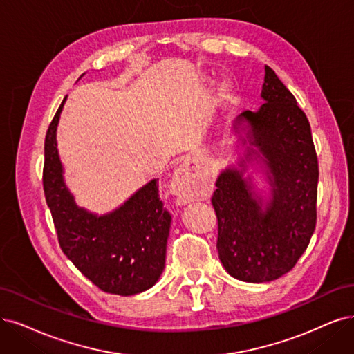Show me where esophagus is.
<instances>
[{
    "mask_svg": "<svg viewBox=\"0 0 354 354\" xmlns=\"http://www.w3.org/2000/svg\"><path fill=\"white\" fill-rule=\"evenodd\" d=\"M204 188V174L201 167L194 160L185 159L175 170L170 192L175 195L178 203L187 204L195 197H200Z\"/></svg>",
    "mask_w": 354,
    "mask_h": 354,
    "instance_id": "esophagus-1",
    "label": "esophagus"
}]
</instances>
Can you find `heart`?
Instances as JSON below:
<instances>
[{"label":"heart","instance_id":"1","mask_svg":"<svg viewBox=\"0 0 354 354\" xmlns=\"http://www.w3.org/2000/svg\"><path fill=\"white\" fill-rule=\"evenodd\" d=\"M220 91H221V95H223V96H227V93H229V86H227V84H223V86H221V88H220Z\"/></svg>","mask_w":354,"mask_h":354}]
</instances>
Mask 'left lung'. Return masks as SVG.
Here are the masks:
<instances>
[{"label": "left lung", "mask_w": 354, "mask_h": 354, "mask_svg": "<svg viewBox=\"0 0 354 354\" xmlns=\"http://www.w3.org/2000/svg\"><path fill=\"white\" fill-rule=\"evenodd\" d=\"M261 97L258 111H245L233 122L243 156L221 170L212 198L218 258L232 277L246 283L289 272L317 225L319 170L308 118L268 65ZM250 165L266 176L268 198L254 191Z\"/></svg>", "instance_id": "8db88e82"}]
</instances>
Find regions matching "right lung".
I'll use <instances>...</instances> for the list:
<instances>
[{"instance_id":"1","label":"right lung","mask_w":354,"mask_h":354,"mask_svg":"<svg viewBox=\"0 0 354 354\" xmlns=\"http://www.w3.org/2000/svg\"><path fill=\"white\" fill-rule=\"evenodd\" d=\"M65 100L67 96L48 128L44 166L45 198L59 246L100 290L120 296L141 293L162 276L172 221L159 198V179L147 182L106 214L78 207L64 180L57 147V127Z\"/></svg>"}]
</instances>
